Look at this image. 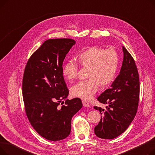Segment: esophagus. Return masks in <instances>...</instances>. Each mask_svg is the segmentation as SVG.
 Returning a JSON list of instances; mask_svg holds the SVG:
<instances>
[{
  "label": "esophagus",
  "mask_w": 155,
  "mask_h": 155,
  "mask_svg": "<svg viewBox=\"0 0 155 155\" xmlns=\"http://www.w3.org/2000/svg\"><path fill=\"white\" fill-rule=\"evenodd\" d=\"M82 103H83V105L84 107H90V104H89V103L86 101H82Z\"/></svg>",
  "instance_id": "esophagus-1"
}]
</instances>
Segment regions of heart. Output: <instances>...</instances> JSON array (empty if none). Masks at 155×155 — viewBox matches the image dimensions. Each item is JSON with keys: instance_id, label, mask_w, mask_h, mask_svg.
<instances>
[{"instance_id": "heart-1", "label": "heart", "mask_w": 155, "mask_h": 155, "mask_svg": "<svg viewBox=\"0 0 155 155\" xmlns=\"http://www.w3.org/2000/svg\"><path fill=\"white\" fill-rule=\"evenodd\" d=\"M79 63L88 68L87 80L80 81L71 88L72 94L80 98L89 100L98 91L99 85L105 87L111 84L116 78L119 67V56L114 48L105 49L91 46L77 55ZM77 63L68 60L64 64L63 75L70 80L77 76Z\"/></svg>"}]
</instances>
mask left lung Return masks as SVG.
Here are the masks:
<instances>
[{
	"mask_svg": "<svg viewBox=\"0 0 155 155\" xmlns=\"http://www.w3.org/2000/svg\"><path fill=\"white\" fill-rule=\"evenodd\" d=\"M123 50L124 58L119 75L110 88L97 98L99 102L108 106L105 109L94 106L104 114L94 128L96 136L102 139L112 140L123 133L134 119L138 107L139 73L133 56L124 46Z\"/></svg>",
	"mask_w": 155,
	"mask_h": 155,
	"instance_id": "obj_1",
	"label": "left lung"
}]
</instances>
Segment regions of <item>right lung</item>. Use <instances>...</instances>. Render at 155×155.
<instances>
[{
  "mask_svg": "<svg viewBox=\"0 0 155 155\" xmlns=\"http://www.w3.org/2000/svg\"><path fill=\"white\" fill-rule=\"evenodd\" d=\"M75 41H45L29 58L22 78L26 116L36 131L48 140H61L70 133L72 117L82 107L80 99H66L69 91L63 75V62ZM65 105L59 106L60 103Z\"/></svg>",
  "mask_w": 155,
  "mask_h": 155,
  "instance_id": "obj_1",
  "label": "right lung"
}]
</instances>
